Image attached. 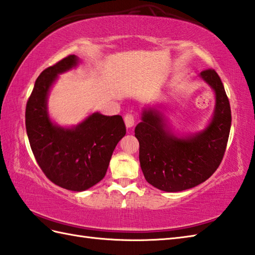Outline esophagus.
I'll return each mask as SVG.
<instances>
[{
	"instance_id": "esophagus-1",
	"label": "esophagus",
	"mask_w": 255,
	"mask_h": 255,
	"mask_svg": "<svg viewBox=\"0 0 255 255\" xmlns=\"http://www.w3.org/2000/svg\"><path fill=\"white\" fill-rule=\"evenodd\" d=\"M124 121H125V125H126L127 128L133 127V125H134V117H133L132 114H127V115L124 117Z\"/></svg>"
}]
</instances>
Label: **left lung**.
I'll use <instances>...</instances> for the list:
<instances>
[{
  "label": "left lung",
  "mask_w": 255,
  "mask_h": 255,
  "mask_svg": "<svg viewBox=\"0 0 255 255\" xmlns=\"http://www.w3.org/2000/svg\"><path fill=\"white\" fill-rule=\"evenodd\" d=\"M199 78L215 94V110L202 131L178 137L160 108L147 107L134 128L144 178L164 192H181L205 182L224 158L231 127V110L224 84L215 70Z\"/></svg>",
  "instance_id": "8db88e82"
}]
</instances>
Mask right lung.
I'll list each match as a JSON object with an SVG mask.
<instances>
[{"label": "right lung", "mask_w": 255, "mask_h": 255, "mask_svg": "<svg viewBox=\"0 0 255 255\" xmlns=\"http://www.w3.org/2000/svg\"><path fill=\"white\" fill-rule=\"evenodd\" d=\"M68 56L47 68L37 78L26 105V131L38 165L56 185L83 192L105 176L114 152L126 127L119 115L105 116L95 112L77 126L62 127L48 112V96L59 74L79 64Z\"/></svg>", "instance_id": "right-lung-1"}]
</instances>
